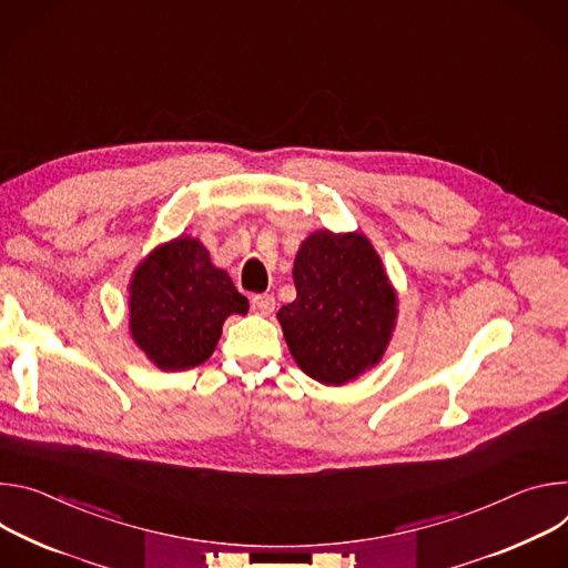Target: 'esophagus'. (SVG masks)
<instances>
[{"mask_svg": "<svg viewBox=\"0 0 568 568\" xmlns=\"http://www.w3.org/2000/svg\"><path fill=\"white\" fill-rule=\"evenodd\" d=\"M252 311L257 313V316H271L275 311V297L273 295H255L252 297Z\"/></svg>", "mask_w": 568, "mask_h": 568, "instance_id": "1", "label": "esophagus"}]
</instances>
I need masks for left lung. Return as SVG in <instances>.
Returning <instances> with one entry per match:
<instances>
[{
	"instance_id": "obj_1",
	"label": "left lung",
	"mask_w": 568,
	"mask_h": 568,
	"mask_svg": "<svg viewBox=\"0 0 568 568\" xmlns=\"http://www.w3.org/2000/svg\"><path fill=\"white\" fill-rule=\"evenodd\" d=\"M297 297L277 311L297 367L345 386L379 365L397 327L399 300L363 232H311L293 262Z\"/></svg>"
}]
</instances>
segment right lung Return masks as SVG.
Wrapping results in <instances>:
<instances>
[{
	"label": "right lung",
	"instance_id": "obj_1",
	"mask_svg": "<svg viewBox=\"0 0 568 568\" xmlns=\"http://www.w3.org/2000/svg\"><path fill=\"white\" fill-rule=\"evenodd\" d=\"M227 271L212 264L201 239L180 234L155 245L129 284L133 343L162 372L205 363L232 313H247Z\"/></svg>",
	"mask_w": 568,
	"mask_h": 568
}]
</instances>
